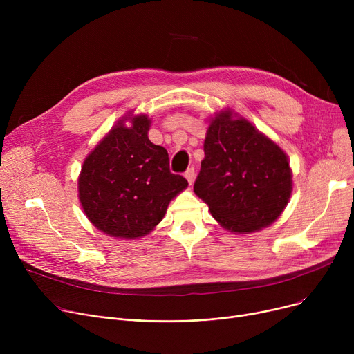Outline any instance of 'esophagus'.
Wrapping results in <instances>:
<instances>
[{
  "instance_id": "1",
  "label": "esophagus",
  "mask_w": 354,
  "mask_h": 354,
  "mask_svg": "<svg viewBox=\"0 0 354 354\" xmlns=\"http://www.w3.org/2000/svg\"><path fill=\"white\" fill-rule=\"evenodd\" d=\"M185 178H187V180L189 182V185H192L194 183V180H195V171H194V167H189V169L185 172Z\"/></svg>"
}]
</instances>
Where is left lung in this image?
Returning a JSON list of instances; mask_svg holds the SVG:
<instances>
[{"label": "left lung", "instance_id": "8db88e82", "mask_svg": "<svg viewBox=\"0 0 354 354\" xmlns=\"http://www.w3.org/2000/svg\"><path fill=\"white\" fill-rule=\"evenodd\" d=\"M205 158L194 191L218 224L234 234L270 227L292 192L287 153L230 107L209 119Z\"/></svg>", "mask_w": 354, "mask_h": 354}]
</instances>
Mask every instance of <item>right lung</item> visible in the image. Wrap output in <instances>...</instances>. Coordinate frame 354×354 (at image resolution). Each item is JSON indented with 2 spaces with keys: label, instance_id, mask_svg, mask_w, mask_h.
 I'll return each instance as SVG.
<instances>
[{
  "label": "right lung",
  "instance_id": "obj_1",
  "mask_svg": "<svg viewBox=\"0 0 354 354\" xmlns=\"http://www.w3.org/2000/svg\"><path fill=\"white\" fill-rule=\"evenodd\" d=\"M151 123L147 115L127 111L83 162L80 205L106 235H147L163 219L169 202L188 188L187 179L171 174L166 149L149 140Z\"/></svg>",
  "mask_w": 354,
  "mask_h": 354
}]
</instances>
